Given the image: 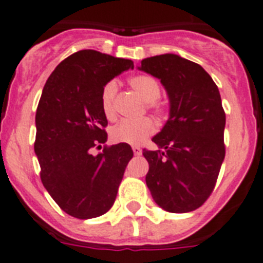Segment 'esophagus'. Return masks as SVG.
<instances>
[{
  "mask_svg": "<svg viewBox=\"0 0 263 263\" xmlns=\"http://www.w3.org/2000/svg\"><path fill=\"white\" fill-rule=\"evenodd\" d=\"M132 150H133V153H134V155H141L142 154V148L141 147H138V146H133V147H132Z\"/></svg>",
  "mask_w": 263,
  "mask_h": 263,
  "instance_id": "obj_1",
  "label": "esophagus"
}]
</instances>
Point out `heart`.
Segmentation results:
<instances>
[{"label": "heart", "instance_id": "1", "mask_svg": "<svg viewBox=\"0 0 263 263\" xmlns=\"http://www.w3.org/2000/svg\"><path fill=\"white\" fill-rule=\"evenodd\" d=\"M130 87L133 88L144 102L148 103V108L154 110L158 116L164 113V109L156 100L160 96V84L154 77L139 74L129 79ZM117 82L110 81L103 87L102 96H100V104L102 110L107 119H113L116 116L115 98L117 93ZM155 133V124L150 119L141 120H122L119 124L113 126L110 132V137L117 143L126 144H141L143 143L150 136Z\"/></svg>", "mask_w": 263, "mask_h": 263}]
</instances>
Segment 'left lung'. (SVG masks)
<instances>
[{"mask_svg":"<svg viewBox=\"0 0 263 263\" xmlns=\"http://www.w3.org/2000/svg\"><path fill=\"white\" fill-rule=\"evenodd\" d=\"M139 70L160 79L170 99V119L143 150L146 184L163 210L182 214L204 203L224 160L226 113L218 86L201 65L165 53L142 60Z\"/></svg>","mask_w":263,"mask_h":263,"instance_id":"obj_1","label":"left lung"}]
</instances>
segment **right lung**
Returning a JSON list of instances; mask_svg holds the SVG:
<instances>
[{"instance_id": "obj_1", "label": "right lung", "mask_w": 263, "mask_h": 263, "mask_svg": "<svg viewBox=\"0 0 263 263\" xmlns=\"http://www.w3.org/2000/svg\"><path fill=\"white\" fill-rule=\"evenodd\" d=\"M133 67L132 60L83 49L60 62L43 88L35 117L40 179L54 202L74 218H96L109 210L133 158L126 143L91 154L108 137L100 104L103 87Z\"/></svg>"}]
</instances>
